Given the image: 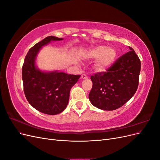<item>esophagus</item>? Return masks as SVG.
Returning a JSON list of instances; mask_svg holds the SVG:
<instances>
[{"label": "esophagus", "instance_id": "34e87169", "mask_svg": "<svg viewBox=\"0 0 160 160\" xmlns=\"http://www.w3.org/2000/svg\"><path fill=\"white\" fill-rule=\"evenodd\" d=\"M81 79H87L88 78V77L85 74H83V75H81Z\"/></svg>", "mask_w": 160, "mask_h": 160}]
</instances>
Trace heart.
Listing matches in <instances>:
<instances>
[{
  "label": "heart",
  "mask_w": 160,
  "mask_h": 160,
  "mask_svg": "<svg viewBox=\"0 0 160 160\" xmlns=\"http://www.w3.org/2000/svg\"><path fill=\"white\" fill-rule=\"evenodd\" d=\"M87 57L91 59H97L94 69L97 72H102L107 71L113 65L117 57V51L113 47L97 46L88 52Z\"/></svg>",
  "instance_id": "obj_1"
}]
</instances>
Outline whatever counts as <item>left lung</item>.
<instances>
[{"instance_id":"1","label":"left lung","mask_w":160,"mask_h":160,"mask_svg":"<svg viewBox=\"0 0 160 160\" xmlns=\"http://www.w3.org/2000/svg\"><path fill=\"white\" fill-rule=\"evenodd\" d=\"M105 72L91 76L93 86L89 95L95 107L107 111L117 109L136 92L141 61L132 47Z\"/></svg>"}]
</instances>
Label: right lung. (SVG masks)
<instances>
[{
    "mask_svg": "<svg viewBox=\"0 0 160 160\" xmlns=\"http://www.w3.org/2000/svg\"><path fill=\"white\" fill-rule=\"evenodd\" d=\"M62 39L49 36L37 43L27 52L22 67L24 93L27 101L34 108L48 115L59 114L66 108L70 90L81 77L58 71L45 72L36 68L35 59L41 48L51 41Z\"/></svg>",
    "mask_w": 160,
    "mask_h": 160,
    "instance_id": "right-lung-1",
    "label": "right lung"
}]
</instances>
